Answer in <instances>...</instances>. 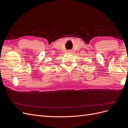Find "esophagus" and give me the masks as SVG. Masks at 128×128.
Segmentation results:
<instances>
[{
    "mask_svg": "<svg viewBox=\"0 0 128 128\" xmlns=\"http://www.w3.org/2000/svg\"><path fill=\"white\" fill-rule=\"evenodd\" d=\"M68 53H71V52H72V50H68Z\"/></svg>",
    "mask_w": 128,
    "mask_h": 128,
    "instance_id": "1",
    "label": "esophagus"
}]
</instances>
